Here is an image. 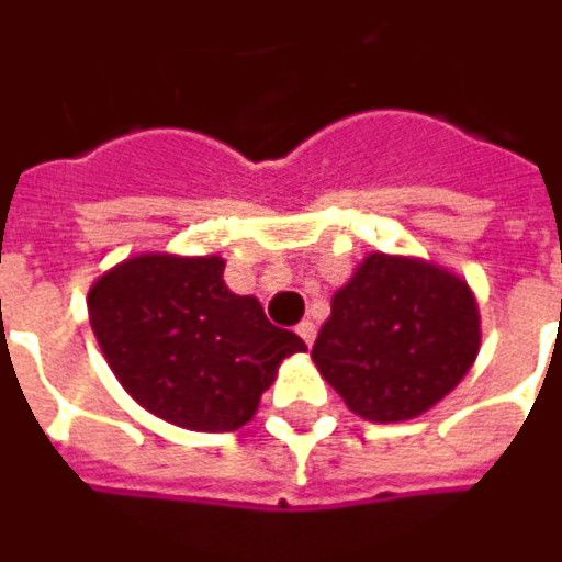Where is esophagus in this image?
<instances>
[{
	"mask_svg": "<svg viewBox=\"0 0 562 562\" xmlns=\"http://www.w3.org/2000/svg\"><path fill=\"white\" fill-rule=\"evenodd\" d=\"M297 335H301V340H304L307 347H313V340H316V325L310 319L297 322Z\"/></svg>",
	"mask_w": 562,
	"mask_h": 562,
	"instance_id": "esophagus-1",
	"label": "esophagus"
}]
</instances>
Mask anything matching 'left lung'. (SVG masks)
I'll return each mask as SVG.
<instances>
[{
  "label": "left lung",
  "mask_w": 562,
  "mask_h": 562,
  "mask_svg": "<svg viewBox=\"0 0 562 562\" xmlns=\"http://www.w3.org/2000/svg\"><path fill=\"white\" fill-rule=\"evenodd\" d=\"M477 349L469 282L417 255L371 252L331 297L310 359L356 417L402 423L457 390Z\"/></svg>",
  "instance_id": "8db88e82"
}]
</instances>
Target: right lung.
<instances>
[{
  "label": "right lung",
  "instance_id": "add662e5",
  "mask_svg": "<svg viewBox=\"0 0 562 562\" xmlns=\"http://www.w3.org/2000/svg\"><path fill=\"white\" fill-rule=\"evenodd\" d=\"M222 277V255L143 252L117 261L88 292L90 328L117 383L179 429L246 426L282 359L307 349Z\"/></svg>",
  "mask_w": 562,
  "mask_h": 562
}]
</instances>
